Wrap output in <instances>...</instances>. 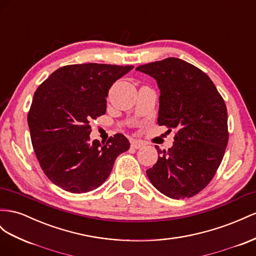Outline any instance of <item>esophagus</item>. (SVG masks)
<instances>
[{
    "label": "esophagus",
    "instance_id": "34e87169",
    "mask_svg": "<svg viewBox=\"0 0 256 256\" xmlns=\"http://www.w3.org/2000/svg\"><path fill=\"white\" fill-rule=\"evenodd\" d=\"M144 146V144L141 141H138V140H131V148L139 150L141 148Z\"/></svg>",
    "mask_w": 256,
    "mask_h": 256
}]
</instances>
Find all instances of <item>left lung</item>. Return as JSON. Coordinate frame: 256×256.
Returning <instances> with one entry per match:
<instances>
[{
  "label": "left lung",
  "instance_id": "1",
  "mask_svg": "<svg viewBox=\"0 0 256 256\" xmlns=\"http://www.w3.org/2000/svg\"><path fill=\"white\" fill-rule=\"evenodd\" d=\"M148 74L160 89L157 122L174 129V146L158 150L146 170L155 188L174 199L197 195L216 174L228 143L227 108L204 72L188 62L167 58L136 68Z\"/></svg>",
  "mask_w": 256,
  "mask_h": 256
}]
</instances>
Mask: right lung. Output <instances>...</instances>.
Wrapping results in <instances>:
<instances>
[{
  "label": "right lung",
  "mask_w": 256,
  "mask_h": 256,
  "mask_svg": "<svg viewBox=\"0 0 256 256\" xmlns=\"http://www.w3.org/2000/svg\"><path fill=\"white\" fill-rule=\"evenodd\" d=\"M134 66L102 64L59 68L34 92L28 125L46 176L62 190L87 192L106 181L117 156L130 148L122 134L90 142V122L106 112L113 82Z\"/></svg>",
  "instance_id": "obj_1"
}]
</instances>
